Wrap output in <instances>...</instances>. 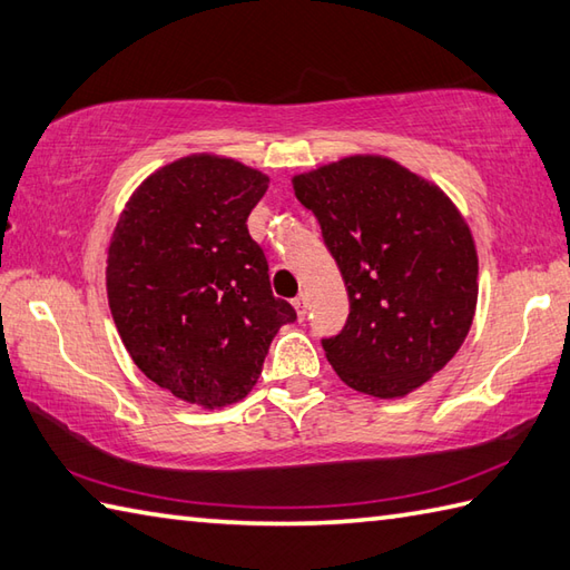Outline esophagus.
<instances>
[{
	"label": "esophagus",
	"mask_w": 570,
	"mask_h": 570,
	"mask_svg": "<svg viewBox=\"0 0 570 570\" xmlns=\"http://www.w3.org/2000/svg\"><path fill=\"white\" fill-rule=\"evenodd\" d=\"M293 307H295V312H297V317L305 320V314H307V297H305V295L295 297V299H293Z\"/></svg>",
	"instance_id": "obj_1"
}]
</instances>
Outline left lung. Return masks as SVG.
Instances as JSON below:
<instances>
[{
    "label": "left lung",
    "mask_w": 570,
    "mask_h": 570,
    "mask_svg": "<svg viewBox=\"0 0 570 570\" xmlns=\"http://www.w3.org/2000/svg\"><path fill=\"white\" fill-rule=\"evenodd\" d=\"M344 277L351 312L322 346L336 375L392 400L456 356L475 317L473 234L439 185L385 156H348L293 178Z\"/></svg>",
    "instance_id": "1"
}]
</instances>
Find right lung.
I'll list each match as a JSON object with an SVG mask.
<instances>
[{
  "label": "right lung",
  "mask_w": 570,
  "mask_h": 570,
  "mask_svg": "<svg viewBox=\"0 0 570 570\" xmlns=\"http://www.w3.org/2000/svg\"><path fill=\"white\" fill-rule=\"evenodd\" d=\"M271 178L193 154L136 187L107 250L114 324L141 373L205 410L244 400L277 328L297 314L273 297L246 219Z\"/></svg>",
  "instance_id": "right-lung-1"
}]
</instances>
